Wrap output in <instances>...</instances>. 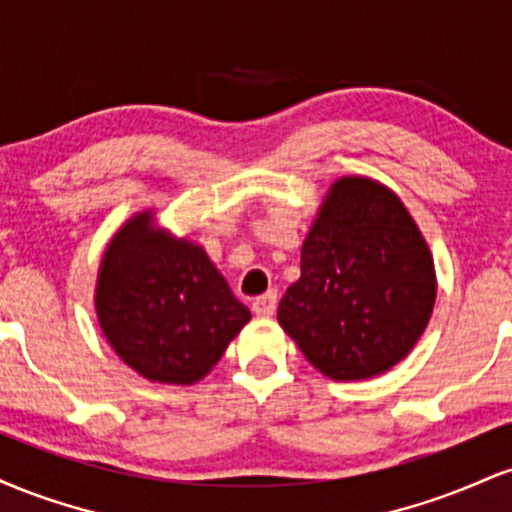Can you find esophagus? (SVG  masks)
Segmentation results:
<instances>
[{"instance_id": "obj_1", "label": "esophagus", "mask_w": 512, "mask_h": 512, "mask_svg": "<svg viewBox=\"0 0 512 512\" xmlns=\"http://www.w3.org/2000/svg\"><path fill=\"white\" fill-rule=\"evenodd\" d=\"M276 310V291H267L264 296L252 301V313L260 317H272Z\"/></svg>"}]
</instances>
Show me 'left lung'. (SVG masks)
<instances>
[{"mask_svg":"<svg viewBox=\"0 0 512 512\" xmlns=\"http://www.w3.org/2000/svg\"><path fill=\"white\" fill-rule=\"evenodd\" d=\"M433 303L436 269L419 226L395 192L356 175L327 192L276 317L327 378L366 380L414 349Z\"/></svg>","mask_w":512,"mask_h":512,"instance_id":"8db88e82","label":"left lung"}]
</instances>
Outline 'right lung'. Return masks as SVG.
<instances>
[{
	"label": "right lung",
	"mask_w": 512,
	"mask_h": 512,
	"mask_svg": "<svg viewBox=\"0 0 512 512\" xmlns=\"http://www.w3.org/2000/svg\"><path fill=\"white\" fill-rule=\"evenodd\" d=\"M96 313L115 354L151 383L202 380L248 325L250 310L199 245L132 216L105 250Z\"/></svg>",
	"instance_id": "1"
}]
</instances>
